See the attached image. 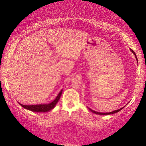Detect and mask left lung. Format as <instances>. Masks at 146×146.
Here are the masks:
<instances>
[{
    "mask_svg": "<svg viewBox=\"0 0 146 146\" xmlns=\"http://www.w3.org/2000/svg\"><path fill=\"white\" fill-rule=\"evenodd\" d=\"M130 50H131V52L132 53H133V54L135 55V58H136V60L138 61V59H137V57H136V54L134 52V51H133V50H131V49H130ZM123 107H122V108H120V109L114 110V111H112V112H110V113H100V112H97V111H94V110H91V109L90 108H88V109H89V110H90V111H91V112H92L93 113H95V114H100V115H108V114H114V113H116L119 112V111H121V110H122V109L123 108Z\"/></svg>",
    "mask_w": 146,
    "mask_h": 146,
    "instance_id": "left-lung-1",
    "label": "left lung"
}]
</instances>
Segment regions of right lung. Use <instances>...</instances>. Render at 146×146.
I'll return each instance as SVG.
<instances>
[{
	"label": "right lung",
	"mask_w": 146,
	"mask_h": 146,
	"mask_svg": "<svg viewBox=\"0 0 146 146\" xmlns=\"http://www.w3.org/2000/svg\"><path fill=\"white\" fill-rule=\"evenodd\" d=\"M62 91H63V90H61L59 92L58 96H56V98L55 99V100H53L52 102L49 104L31 105H23L20 103L19 104L25 109L30 110V111H33V112H47V111H49L50 110H51L55 107V105H56L57 103H58V100H60L61 95L62 94Z\"/></svg>",
	"instance_id": "obj_1"
}]
</instances>
